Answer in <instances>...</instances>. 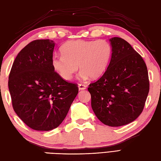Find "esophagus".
<instances>
[{"label": "esophagus", "instance_id": "1", "mask_svg": "<svg viewBox=\"0 0 161 161\" xmlns=\"http://www.w3.org/2000/svg\"><path fill=\"white\" fill-rule=\"evenodd\" d=\"M78 88H79V90H80V91H83V90L86 89V86L84 84H79L78 85Z\"/></svg>", "mask_w": 161, "mask_h": 161}]
</instances>
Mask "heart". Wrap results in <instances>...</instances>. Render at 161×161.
I'll list each match as a JSON object with an SVG mask.
<instances>
[{"mask_svg": "<svg viewBox=\"0 0 161 161\" xmlns=\"http://www.w3.org/2000/svg\"><path fill=\"white\" fill-rule=\"evenodd\" d=\"M61 55L52 58L54 72L64 80L70 81L78 67L80 80L96 79L106 71L111 59L112 48L104 40H76L66 43L61 47Z\"/></svg>", "mask_w": 161, "mask_h": 161, "instance_id": "heart-1", "label": "heart"}]
</instances>
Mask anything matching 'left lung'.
Wrapping results in <instances>:
<instances>
[{"instance_id":"8db88e82","label":"left lung","mask_w":161,"mask_h":161,"mask_svg":"<svg viewBox=\"0 0 161 161\" xmlns=\"http://www.w3.org/2000/svg\"><path fill=\"white\" fill-rule=\"evenodd\" d=\"M112 47L107 69L89 85L91 107L104 125L120 126L141 115L149 90L147 68L142 57L119 37L109 39Z\"/></svg>"}]
</instances>
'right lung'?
I'll list each match as a JSON object with an SVG mask.
<instances>
[{
  "mask_svg": "<svg viewBox=\"0 0 161 161\" xmlns=\"http://www.w3.org/2000/svg\"><path fill=\"white\" fill-rule=\"evenodd\" d=\"M55 43L35 40L17 54L9 76L13 108L29 127L50 131L59 126L78 93L53 70L51 61Z\"/></svg>",
  "mask_w": 161,
  "mask_h": 161,
  "instance_id": "1",
  "label": "right lung"
}]
</instances>
